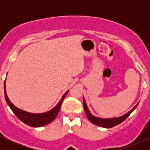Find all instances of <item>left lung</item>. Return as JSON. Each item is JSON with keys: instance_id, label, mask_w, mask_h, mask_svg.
Returning <instances> with one entry per match:
<instances>
[{"instance_id": "8db88e82", "label": "left lung", "mask_w": 150, "mask_h": 150, "mask_svg": "<svg viewBox=\"0 0 150 150\" xmlns=\"http://www.w3.org/2000/svg\"><path fill=\"white\" fill-rule=\"evenodd\" d=\"M139 103H137V104L132 108L130 111H129L128 113H125L123 116L118 117V118H98L96 117L89 112V110L88 107H87V104H86L85 98L83 97V106H84V109H85L86 116H87L89 121L91 123H92L93 124L98 125L99 127H102V128H112V127L116 126V125L120 124V123H122L123 121L126 119L128 117L130 116V114L134 110L137 108V105Z\"/></svg>"}]
</instances>
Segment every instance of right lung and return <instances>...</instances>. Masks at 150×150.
<instances>
[{
    "label": "right lung",
    "mask_w": 150,
    "mask_h": 150,
    "mask_svg": "<svg viewBox=\"0 0 150 150\" xmlns=\"http://www.w3.org/2000/svg\"><path fill=\"white\" fill-rule=\"evenodd\" d=\"M68 92V91H67L63 94L61 100L58 103V104L52 109L50 110V111L42 113H32L27 112V111L21 110L20 108H18L10 101L6 93V80L4 82V94L7 104L10 106V108H11V110L14 113L15 116L18 117L22 122H23L24 123L29 125V126L34 127V128H36V127H42L49 124V123H51L56 118L58 112H59L60 108L61 107L62 103H63Z\"/></svg>",
    "instance_id": "add662e5"
}]
</instances>
